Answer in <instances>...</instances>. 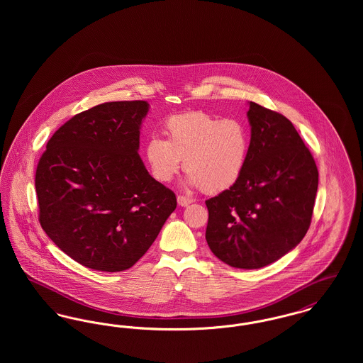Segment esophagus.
<instances>
[{
	"label": "esophagus",
	"instance_id": "obj_1",
	"mask_svg": "<svg viewBox=\"0 0 363 363\" xmlns=\"http://www.w3.org/2000/svg\"><path fill=\"white\" fill-rule=\"evenodd\" d=\"M177 201H178V204L181 206V207H188L189 204L193 203V200L189 199V197H185V196H178L177 197Z\"/></svg>",
	"mask_w": 363,
	"mask_h": 363
}]
</instances>
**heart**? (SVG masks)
Instances as JSON below:
<instances>
[{
	"mask_svg": "<svg viewBox=\"0 0 363 363\" xmlns=\"http://www.w3.org/2000/svg\"><path fill=\"white\" fill-rule=\"evenodd\" d=\"M163 130L166 140L151 138L144 150L157 181H172L182 164L189 173L188 185L206 193L225 191L240 181L250 151V132L243 122L193 111L170 117Z\"/></svg>",
	"mask_w": 363,
	"mask_h": 363,
	"instance_id": "heart-1",
	"label": "heart"
}]
</instances>
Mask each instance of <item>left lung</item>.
I'll return each mask as SVG.
<instances>
[{
	"label": "left lung",
	"instance_id": "left-lung-1",
	"mask_svg": "<svg viewBox=\"0 0 363 363\" xmlns=\"http://www.w3.org/2000/svg\"><path fill=\"white\" fill-rule=\"evenodd\" d=\"M250 151L240 181L206 201V240L227 265L257 269L283 257L309 230L318 170L284 116L250 102Z\"/></svg>",
	"mask_w": 363,
	"mask_h": 363
}]
</instances>
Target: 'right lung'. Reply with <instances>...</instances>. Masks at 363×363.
Masks as SVG:
<instances>
[{"label": "right lung", "instance_id": "add662e5", "mask_svg": "<svg viewBox=\"0 0 363 363\" xmlns=\"http://www.w3.org/2000/svg\"><path fill=\"white\" fill-rule=\"evenodd\" d=\"M150 104H98L49 140L35 188L39 223L70 259L120 272L141 259L177 207L173 190L147 172L140 128Z\"/></svg>", "mask_w": 363, "mask_h": 363}]
</instances>
